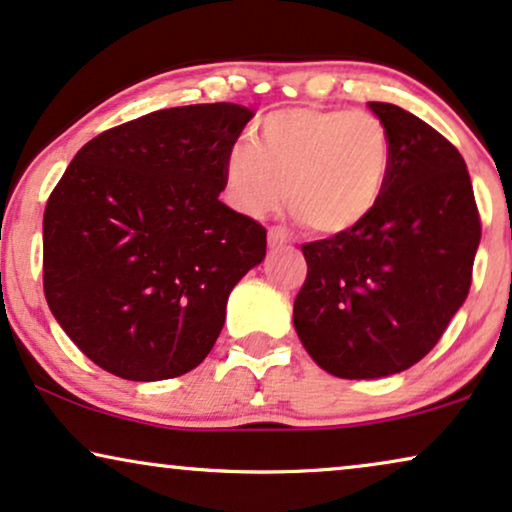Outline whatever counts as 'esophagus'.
<instances>
[{
	"label": "esophagus",
	"mask_w": 512,
	"mask_h": 512,
	"mask_svg": "<svg viewBox=\"0 0 512 512\" xmlns=\"http://www.w3.org/2000/svg\"><path fill=\"white\" fill-rule=\"evenodd\" d=\"M288 243V231L283 226H271L269 229V245L271 248H281Z\"/></svg>",
	"instance_id": "obj_1"
}]
</instances>
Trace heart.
Masks as SVG:
<instances>
[{
    "instance_id": "heart-1",
    "label": "heart",
    "mask_w": 512,
    "mask_h": 512,
    "mask_svg": "<svg viewBox=\"0 0 512 512\" xmlns=\"http://www.w3.org/2000/svg\"><path fill=\"white\" fill-rule=\"evenodd\" d=\"M392 170L385 122L366 111L283 108L257 127L255 144L236 141L224 158L226 200L262 217L286 203L316 236L357 229L383 198Z\"/></svg>"
}]
</instances>
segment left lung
I'll return each instance as SVG.
<instances>
[{"label":"left lung","instance_id":"obj_1","mask_svg":"<svg viewBox=\"0 0 512 512\" xmlns=\"http://www.w3.org/2000/svg\"><path fill=\"white\" fill-rule=\"evenodd\" d=\"M392 139L378 208L347 234L304 243L293 323L323 371L371 380L418 364L461 309L482 238L458 148L404 108L371 101Z\"/></svg>","mask_w":512,"mask_h":512}]
</instances>
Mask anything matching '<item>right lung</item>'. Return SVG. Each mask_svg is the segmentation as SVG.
<instances>
[{
  "instance_id": "1",
  "label": "right lung",
  "mask_w": 512,
  "mask_h": 512,
  "mask_svg": "<svg viewBox=\"0 0 512 512\" xmlns=\"http://www.w3.org/2000/svg\"><path fill=\"white\" fill-rule=\"evenodd\" d=\"M252 111L165 108L84 144L44 210V295L68 338L125 380L189 373L222 333L229 293L267 229L226 208V151Z\"/></svg>"
}]
</instances>
